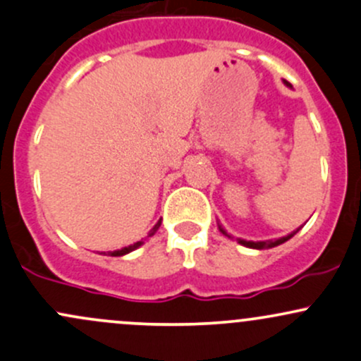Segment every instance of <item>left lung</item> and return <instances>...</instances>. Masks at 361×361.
<instances>
[{"label":"left lung","mask_w":361,"mask_h":361,"mask_svg":"<svg viewBox=\"0 0 361 361\" xmlns=\"http://www.w3.org/2000/svg\"><path fill=\"white\" fill-rule=\"evenodd\" d=\"M283 82H286V85L289 86V82H287V81H283ZM218 228H219V231H221L223 235H226V237L231 238L230 235L226 233V230L223 228L221 225H219V223H218ZM299 228H301V226H299ZM299 228H298V230H294V231H292V233H289V235H286V237H282V238H276V240L252 242V240H244V238H237V242H238V244H240V245H245V247H250V249H270V247H276V245H280V244H283V242H287V240H289V238H292V237H294L295 233H298Z\"/></svg>","instance_id":"left-lung-1"}]
</instances>
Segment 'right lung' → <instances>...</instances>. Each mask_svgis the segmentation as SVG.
I'll list each match as a JSON object with an SVG mask.
<instances>
[{
	"mask_svg": "<svg viewBox=\"0 0 361 361\" xmlns=\"http://www.w3.org/2000/svg\"><path fill=\"white\" fill-rule=\"evenodd\" d=\"M159 226H161V221H159L157 225H155L154 228L150 230L149 237H152V235H154L155 231L159 230ZM142 244H143V240H140V242H135V244H133V245H128V247H123V249H119V250H114V252H109V256H124V254H128V252H131V250L138 249L140 245H142Z\"/></svg>",
	"mask_w": 361,
	"mask_h": 361,
	"instance_id": "1",
	"label": "right lung"
}]
</instances>
